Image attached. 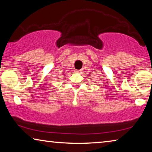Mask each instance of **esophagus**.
Here are the masks:
<instances>
[{"mask_svg": "<svg viewBox=\"0 0 152 152\" xmlns=\"http://www.w3.org/2000/svg\"><path fill=\"white\" fill-rule=\"evenodd\" d=\"M81 72H82L81 70H76V73H80Z\"/></svg>", "mask_w": 152, "mask_h": 152, "instance_id": "1", "label": "esophagus"}]
</instances>
